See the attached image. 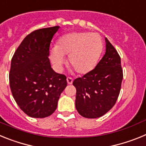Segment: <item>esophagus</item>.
I'll list each match as a JSON object with an SVG mask.
<instances>
[{"mask_svg": "<svg viewBox=\"0 0 146 146\" xmlns=\"http://www.w3.org/2000/svg\"><path fill=\"white\" fill-rule=\"evenodd\" d=\"M66 80H67V82H68V84L71 85L72 84V82H73V78H72V77H68L66 78Z\"/></svg>", "mask_w": 146, "mask_h": 146, "instance_id": "obj_1", "label": "esophagus"}]
</instances>
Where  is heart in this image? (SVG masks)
I'll list each match as a JSON object with an SVG mask.
<instances>
[{
    "instance_id": "b5f03b06",
    "label": "heart",
    "mask_w": 146,
    "mask_h": 146,
    "mask_svg": "<svg viewBox=\"0 0 146 146\" xmlns=\"http://www.w3.org/2000/svg\"><path fill=\"white\" fill-rule=\"evenodd\" d=\"M103 49L101 36L96 33L72 32L62 36L56 47L51 50L50 58L60 69L69 55V64L79 74H87L95 68Z\"/></svg>"
}]
</instances>
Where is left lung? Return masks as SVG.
<instances>
[{
    "label": "left lung",
    "mask_w": 146,
    "mask_h": 146,
    "mask_svg": "<svg viewBox=\"0 0 146 146\" xmlns=\"http://www.w3.org/2000/svg\"><path fill=\"white\" fill-rule=\"evenodd\" d=\"M106 52L96 67L73 81L76 88L75 107L82 117L96 118L106 114L119 96L123 70L121 58L105 38Z\"/></svg>",
    "instance_id": "left-lung-1"
}]
</instances>
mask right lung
Listing matches in <instances>:
<instances>
[{
    "label": "right lung",
    "mask_w": 146,
    "mask_h": 146,
    "mask_svg": "<svg viewBox=\"0 0 146 146\" xmlns=\"http://www.w3.org/2000/svg\"><path fill=\"white\" fill-rule=\"evenodd\" d=\"M59 26L36 30L28 34L13 55L9 85L15 102L28 116H50L57 108L66 77L51 68L50 46Z\"/></svg>",
    "instance_id": "add662e5"
}]
</instances>
